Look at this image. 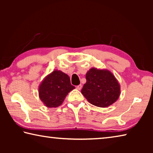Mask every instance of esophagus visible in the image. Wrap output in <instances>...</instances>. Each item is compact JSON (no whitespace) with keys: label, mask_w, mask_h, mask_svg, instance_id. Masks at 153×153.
<instances>
[{"label":"esophagus","mask_w":153,"mask_h":153,"mask_svg":"<svg viewBox=\"0 0 153 153\" xmlns=\"http://www.w3.org/2000/svg\"><path fill=\"white\" fill-rule=\"evenodd\" d=\"M82 84H79V85H78V86H76V88L77 89V90H81L82 89Z\"/></svg>","instance_id":"obj_1"}]
</instances>
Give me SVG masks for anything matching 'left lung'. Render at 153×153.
Masks as SVG:
<instances>
[{"mask_svg":"<svg viewBox=\"0 0 153 153\" xmlns=\"http://www.w3.org/2000/svg\"><path fill=\"white\" fill-rule=\"evenodd\" d=\"M86 79L81 92L92 105L107 107L120 97V84L109 71L92 68L87 72Z\"/></svg>","mask_w":153,"mask_h":153,"instance_id":"1","label":"left lung"}]
</instances>
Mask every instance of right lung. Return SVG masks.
<instances>
[{
	"mask_svg": "<svg viewBox=\"0 0 153 153\" xmlns=\"http://www.w3.org/2000/svg\"><path fill=\"white\" fill-rule=\"evenodd\" d=\"M75 88L69 77L61 71H54L44 79L39 87V97L46 107H57L67 94Z\"/></svg>",
	"mask_w": 153,
	"mask_h": 153,
	"instance_id": "obj_1",
	"label": "right lung"
}]
</instances>
